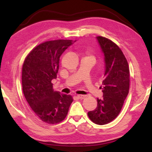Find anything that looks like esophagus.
<instances>
[{"instance_id": "1", "label": "esophagus", "mask_w": 152, "mask_h": 152, "mask_svg": "<svg viewBox=\"0 0 152 152\" xmlns=\"http://www.w3.org/2000/svg\"><path fill=\"white\" fill-rule=\"evenodd\" d=\"M77 97L80 99H83L86 97V95H77Z\"/></svg>"}]
</instances>
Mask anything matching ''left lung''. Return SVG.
Instances as JSON below:
<instances>
[{
	"label": "left lung",
	"mask_w": 152,
	"mask_h": 152,
	"mask_svg": "<svg viewBox=\"0 0 152 152\" xmlns=\"http://www.w3.org/2000/svg\"><path fill=\"white\" fill-rule=\"evenodd\" d=\"M104 54L105 71L102 86L103 99H97V106L88 114L97 125H105L117 117L129 89V69L127 61L117 45L102 37H96Z\"/></svg>",
	"instance_id": "1"
}]
</instances>
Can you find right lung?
Instances as JSON below:
<instances>
[{"label":"right lung","instance_id":"obj_1","mask_svg":"<svg viewBox=\"0 0 152 152\" xmlns=\"http://www.w3.org/2000/svg\"><path fill=\"white\" fill-rule=\"evenodd\" d=\"M74 42H45L31 51L23 64L22 87L25 97L34 114L49 124L62 121L73 101L71 95L54 91L51 80L57 78L61 56Z\"/></svg>","mask_w":152,"mask_h":152}]
</instances>
